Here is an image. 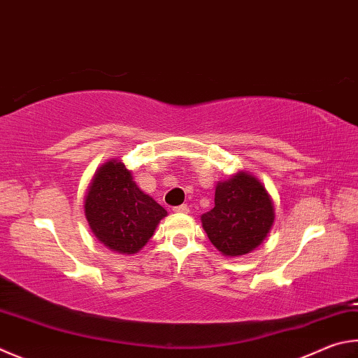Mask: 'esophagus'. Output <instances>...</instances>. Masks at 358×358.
<instances>
[{"mask_svg":"<svg viewBox=\"0 0 358 358\" xmlns=\"http://www.w3.org/2000/svg\"><path fill=\"white\" fill-rule=\"evenodd\" d=\"M173 211H175V213H187V211H189V206H187L186 203L178 205V206L173 208Z\"/></svg>","mask_w":358,"mask_h":358,"instance_id":"1","label":"esophagus"}]
</instances>
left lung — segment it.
I'll use <instances>...</instances> for the list:
<instances>
[{"instance_id":"1","label":"left lung","mask_w":358,"mask_h":358,"mask_svg":"<svg viewBox=\"0 0 358 358\" xmlns=\"http://www.w3.org/2000/svg\"><path fill=\"white\" fill-rule=\"evenodd\" d=\"M274 222L268 191L247 173L217 183L214 208L201 214V225L214 247L224 255L249 253L263 243Z\"/></svg>"}]
</instances>
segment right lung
Segmentation results:
<instances>
[{"label": "right lung", "instance_id": "right-lung-1", "mask_svg": "<svg viewBox=\"0 0 358 358\" xmlns=\"http://www.w3.org/2000/svg\"><path fill=\"white\" fill-rule=\"evenodd\" d=\"M94 235L109 249L136 253L153 236L167 211L133 181L123 162L109 161L99 169L84 203Z\"/></svg>", "mask_w": 358, "mask_h": 358}]
</instances>
